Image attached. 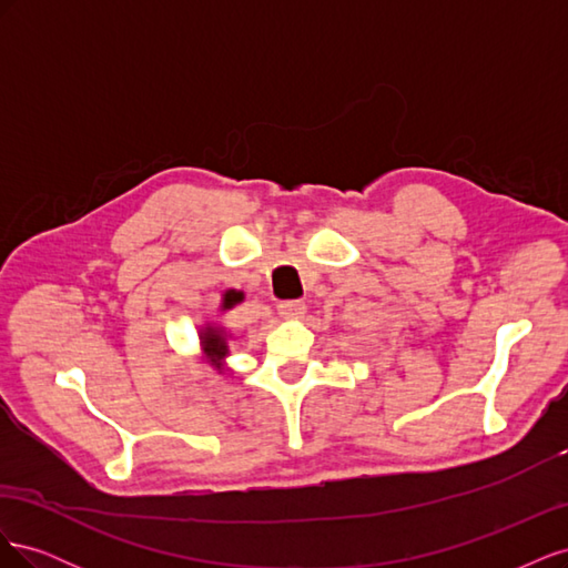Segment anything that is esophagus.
Masks as SVG:
<instances>
[{
    "label": "esophagus",
    "instance_id": "1",
    "mask_svg": "<svg viewBox=\"0 0 568 568\" xmlns=\"http://www.w3.org/2000/svg\"><path fill=\"white\" fill-rule=\"evenodd\" d=\"M280 315L284 320H298L305 315V303L303 301H282L280 303Z\"/></svg>",
    "mask_w": 568,
    "mask_h": 568
}]
</instances>
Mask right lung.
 Returning <instances> with one entry per match:
<instances>
[{"label":"right lung","mask_w":568,"mask_h":568,"mask_svg":"<svg viewBox=\"0 0 568 568\" xmlns=\"http://www.w3.org/2000/svg\"><path fill=\"white\" fill-rule=\"evenodd\" d=\"M236 303H242V296L236 294L234 288H227L225 294H222L220 301V313H227ZM234 336L222 326L220 322H205L201 324L199 329V351H201V359L203 363H209L217 374H227V357H230V341Z\"/></svg>","instance_id":"add662e5"}]
</instances>
